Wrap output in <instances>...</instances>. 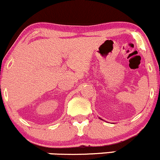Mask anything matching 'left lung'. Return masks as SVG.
Returning <instances> with one entry per match:
<instances>
[{
	"label": "left lung",
	"instance_id": "left-lung-1",
	"mask_svg": "<svg viewBox=\"0 0 160 160\" xmlns=\"http://www.w3.org/2000/svg\"><path fill=\"white\" fill-rule=\"evenodd\" d=\"M100 119H101V118H100ZM101 120H102V119H101Z\"/></svg>",
	"mask_w": 160,
	"mask_h": 160
}]
</instances>
